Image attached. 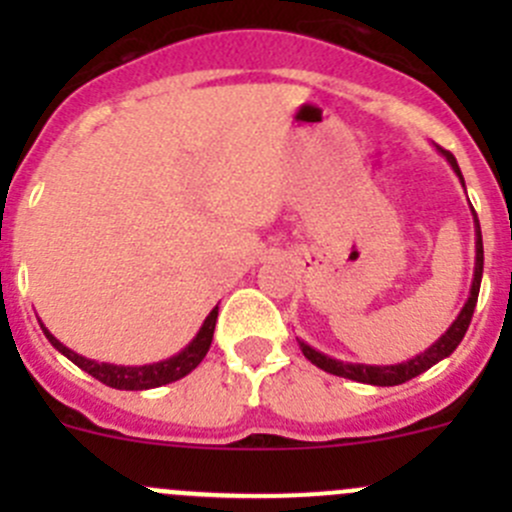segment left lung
<instances>
[{
    "mask_svg": "<svg viewBox=\"0 0 512 512\" xmlns=\"http://www.w3.org/2000/svg\"><path fill=\"white\" fill-rule=\"evenodd\" d=\"M438 153H441V156L448 160V165L453 168V173H456L458 180L463 183L461 168H458L453 153L443 151V148H438ZM463 188H466V183H463ZM471 213H473V227H476V270H473L471 294H468V299H466V304H463L461 314H458V317L453 319L451 327L446 329V334H441V337H438L436 342H433L431 347L426 349V352L416 354L414 359L401 361V364H386V366H381V364H352V361L332 359V356L317 352V349L309 347L307 342L297 339L302 354L307 356V359L312 361L314 366H319V369L329 371V374H334V376H344V379H352V381H359V384H371V386H399V384H406V381H411L414 376L423 374V371L431 369L433 364H438V361L446 359V356H451L453 352H456V347L461 344V339L466 337L468 324H471L473 309H476L478 292H480V277H483V235H480V223H478L476 210L471 208Z\"/></svg>",
    "mask_w": 512,
    "mask_h": 512,
    "instance_id": "8db88e82",
    "label": "left lung"
}]
</instances>
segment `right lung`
<instances>
[{
	"instance_id": "right-lung-1",
	"label": "right lung",
	"mask_w": 512,
	"mask_h": 512,
	"mask_svg": "<svg viewBox=\"0 0 512 512\" xmlns=\"http://www.w3.org/2000/svg\"><path fill=\"white\" fill-rule=\"evenodd\" d=\"M215 322H218V307L205 317L203 327L198 329L193 342H190L183 352L173 354L170 359L156 361V364H143V366H118V364H106V361L86 359V356L71 352L69 347H64V344H61L59 339L44 327V324L41 322L39 324L41 329H44L46 339L51 342V347L59 349L66 359L74 361L79 369H84L86 374H91L94 379L101 381V384L111 386V389H121V391H143V389H156V386L173 384V381L188 376L190 371L205 359V354H208L210 344H213Z\"/></svg>"
}]
</instances>
